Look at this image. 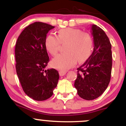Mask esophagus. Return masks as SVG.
Returning <instances> with one entry per match:
<instances>
[{
    "mask_svg": "<svg viewBox=\"0 0 126 126\" xmlns=\"http://www.w3.org/2000/svg\"><path fill=\"white\" fill-rule=\"evenodd\" d=\"M66 73H67V72H65V71H59V75H60L61 77L65 75L66 74Z\"/></svg>",
    "mask_w": 126,
    "mask_h": 126,
    "instance_id": "esophagus-1",
    "label": "esophagus"
}]
</instances>
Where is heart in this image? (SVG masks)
Here are the masks:
<instances>
[{"label": "heart", "instance_id": "1", "mask_svg": "<svg viewBox=\"0 0 126 126\" xmlns=\"http://www.w3.org/2000/svg\"><path fill=\"white\" fill-rule=\"evenodd\" d=\"M61 43H66V53L59 54L51 61V66L61 70H67L77 63H83L90 56L93 50V40L89 33L82 32L79 29L64 28L59 30L58 35L51 33L45 40L47 51L55 56Z\"/></svg>", "mask_w": 126, "mask_h": 126}]
</instances>
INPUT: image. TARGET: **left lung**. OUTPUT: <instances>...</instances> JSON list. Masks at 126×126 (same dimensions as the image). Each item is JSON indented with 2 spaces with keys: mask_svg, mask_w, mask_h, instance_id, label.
I'll return each mask as SVG.
<instances>
[{
  "mask_svg": "<svg viewBox=\"0 0 126 126\" xmlns=\"http://www.w3.org/2000/svg\"><path fill=\"white\" fill-rule=\"evenodd\" d=\"M94 50L81 66L77 68L75 88L82 99L91 100L101 95L109 84L112 67L111 45L104 31L92 25Z\"/></svg>",
  "mask_w": 126,
  "mask_h": 126,
  "instance_id": "left-lung-1",
  "label": "left lung"
}]
</instances>
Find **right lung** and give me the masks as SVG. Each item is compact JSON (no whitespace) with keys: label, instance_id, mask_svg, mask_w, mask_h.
<instances>
[{"label":"right lung","instance_id":"obj_1","mask_svg":"<svg viewBox=\"0 0 126 126\" xmlns=\"http://www.w3.org/2000/svg\"><path fill=\"white\" fill-rule=\"evenodd\" d=\"M53 28L44 22H33L22 31L16 43V70L21 86L26 95L37 101L52 96L59 78L54 68L45 70L49 59L45 40Z\"/></svg>","mask_w":126,"mask_h":126}]
</instances>
